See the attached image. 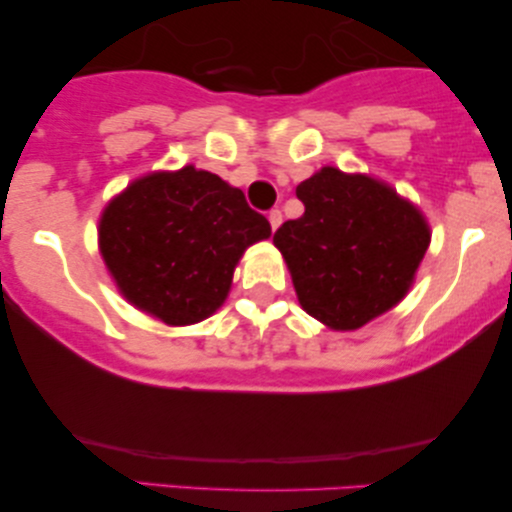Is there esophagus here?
Masks as SVG:
<instances>
[{
    "mask_svg": "<svg viewBox=\"0 0 512 512\" xmlns=\"http://www.w3.org/2000/svg\"><path fill=\"white\" fill-rule=\"evenodd\" d=\"M268 221H270V228L277 230L279 226H282V212H279V209H270Z\"/></svg>",
    "mask_w": 512,
    "mask_h": 512,
    "instance_id": "1",
    "label": "esophagus"
}]
</instances>
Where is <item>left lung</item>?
I'll return each mask as SVG.
<instances>
[{"label": "left lung", "instance_id": "1", "mask_svg": "<svg viewBox=\"0 0 512 512\" xmlns=\"http://www.w3.org/2000/svg\"><path fill=\"white\" fill-rule=\"evenodd\" d=\"M305 205L272 237L310 317L354 331L403 300L429 249L422 212L368 174L321 167L296 188Z\"/></svg>", "mask_w": 512, "mask_h": 512}]
</instances>
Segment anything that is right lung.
I'll use <instances>...</instances> for the list:
<instances>
[{
    "instance_id": "obj_1",
    "label": "right lung",
    "mask_w": 512,
    "mask_h": 512,
    "mask_svg": "<svg viewBox=\"0 0 512 512\" xmlns=\"http://www.w3.org/2000/svg\"><path fill=\"white\" fill-rule=\"evenodd\" d=\"M100 251L125 300L170 326L214 314L270 223L240 188L193 165L132 181L104 207Z\"/></svg>"
}]
</instances>
